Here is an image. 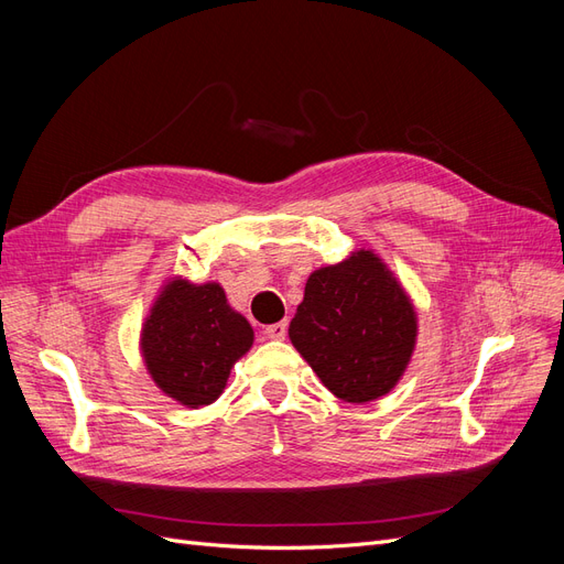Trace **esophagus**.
<instances>
[{
    "label": "esophagus",
    "mask_w": 564,
    "mask_h": 564,
    "mask_svg": "<svg viewBox=\"0 0 564 564\" xmlns=\"http://www.w3.org/2000/svg\"><path fill=\"white\" fill-rule=\"evenodd\" d=\"M265 336L272 340H282L286 336V322L270 324V327H265Z\"/></svg>",
    "instance_id": "34e87169"
}]
</instances>
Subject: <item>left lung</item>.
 Wrapping results in <instances>:
<instances>
[{
    "label": "left lung",
    "mask_w": 564,
    "mask_h": 564,
    "mask_svg": "<svg viewBox=\"0 0 564 564\" xmlns=\"http://www.w3.org/2000/svg\"><path fill=\"white\" fill-rule=\"evenodd\" d=\"M419 336L414 301L373 249L311 272L289 338L338 400L365 404L400 383Z\"/></svg>",
    "instance_id": "8db88e82"
}]
</instances>
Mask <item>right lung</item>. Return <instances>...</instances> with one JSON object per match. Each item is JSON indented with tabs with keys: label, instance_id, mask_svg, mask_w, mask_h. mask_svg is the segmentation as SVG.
<instances>
[{
	"label": "right lung",
	"instance_id": "right-lung-1",
	"mask_svg": "<svg viewBox=\"0 0 564 564\" xmlns=\"http://www.w3.org/2000/svg\"><path fill=\"white\" fill-rule=\"evenodd\" d=\"M141 357L166 398L199 409L226 390L230 369L253 346V329L218 282L169 278L141 327Z\"/></svg>",
	"mask_w": 564,
	"mask_h": 564
}]
</instances>
